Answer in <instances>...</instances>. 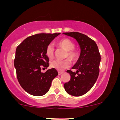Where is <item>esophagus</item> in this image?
Segmentation results:
<instances>
[{
  "label": "esophagus",
  "instance_id": "esophagus-1",
  "mask_svg": "<svg viewBox=\"0 0 120 120\" xmlns=\"http://www.w3.org/2000/svg\"><path fill=\"white\" fill-rule=\"evenodd\" d=\"M63 73V72H62V71H59V72H58V74H59V75H60L62 74Z\"/></svg>",
  "mask_w": 120,
  "mask_h": 120
}]
</instances>
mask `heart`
I'll use <instances>...</instances> for the list:
<instances>
[{
  "instance_id": "heart-1",
  "label": "heart",
  "mask_w": 120,
  "mask_h": 120,
  "mask_svg": "<svg viewBox=\"0 0 120 120\" xmlns=\"http://www.w3.org/2000/svg\"><path fill=\"white\" fill-rule=\"evenodd\" d=\"M57 46L60 49L65 51L64 58H68L63 60H54L50 63V67L58 71H63L71 65V61L75 62L78 59L79 54L78 51L74 49L75 43L73 41L68 38H63L58 41L56 43ZM46 55L50 60H52L54 57V49L51 45H49L46 49Z\"/></svg>"
}]
</instances>
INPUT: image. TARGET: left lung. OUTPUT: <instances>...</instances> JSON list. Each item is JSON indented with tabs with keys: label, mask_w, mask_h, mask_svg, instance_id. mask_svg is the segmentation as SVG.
<instances>
[{
	"label": "left lung",
	"mask_w": 120,
	"mask_h": 120,
	"mask_svg": "<svg viewBox=\"0 0 120 120\" xmlns=\"http://www.w3.org/2000/svg\"><path fill=\"white\" fill-rule=\"evenodd\" d=\"M64 34L73 37L77 41L81 48V54L77 63L67 72L71 76L70 80L64 85L68 94L80 96L88 92L93 87L99 74L100 54L96 42L88 36L78 32H64Z\"/></svg>",
	"instance_id": "obj_1"
}]
</instances>
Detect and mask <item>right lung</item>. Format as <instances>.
<instances>
[{
    "label": "right lung",
    "instance_id": "obj_1",
    "mask_svg": "<svg viewBox=\"0 0 120 120\" xmlns=\"http://www.w3.org/2000/svg\"><path fill=\"white\" fill-rule=\"evenodd\" d=\"M59 34L34 35L26 38L17 48L14 61L17 77L21 87L30 95L39 96L46 94L52 80L58 75L53 68L44 73L41 69L49 67L46 49Z\"/></svg>",
    "mask_w": 120,
    "mask_h": 120
}]
</instances>
